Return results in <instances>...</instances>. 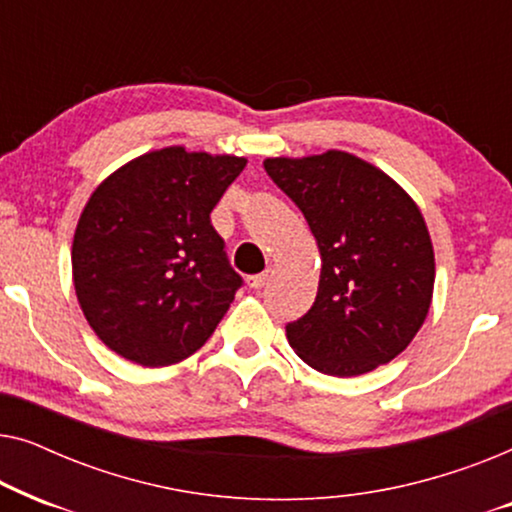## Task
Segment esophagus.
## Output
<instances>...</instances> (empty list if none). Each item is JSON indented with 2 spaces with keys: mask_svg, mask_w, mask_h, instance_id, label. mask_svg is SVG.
<instances>
[{
  "mask_svg": "<svg viewBox=\"0 0 512 512\" xmlns=\"http://www.w3.org/2000/svg\"><path fill=\"white\" fill-rule=\"evenodd\" d=\"M268 279H270V270H265V272H261V275H251L247 279V284L251 286V289H263V286L268 284Z\"/></svg>",
  "mask_w": 512,
  "mask_h": 512,
  "instance_id": "obj_1",
  "label": "esophagus"
}]
</instances>
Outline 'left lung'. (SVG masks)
I'll return each mask as SVG.
<instances>
[{
    "label": "left lung",
    "mask_w": 512,
    "mask_h": 512,
    "mask_svg": "<svg viewBox=\"0 0 512 512\" xmlns=\"http://www.w3.org/2000/svg\"><path fill=\"white\" fill-rule=\"evenodd\" d=\"M268 177L296 202L321 251L314 305L286 324L307 366L354 377L410 345L433 296V247L408 193L345 151L268 158Z\"/></svg>",
    "instance_id": "obj_1"
}]
</instances>
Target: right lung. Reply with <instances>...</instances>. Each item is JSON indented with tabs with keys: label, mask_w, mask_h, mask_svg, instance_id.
Here are the masks:
<instances>
[{
	"label": "right lung",
	"mask_w": 512,
	"mask_h": 512,
	"mask_svg": "<svg viewBox=\"0 0 512 512\" xmlns=\"http://www.w3.org/2000/svg\"><path fill=\"white\" fill-rule=\"evenodd\" d=\"M244 165L170 146L90 195L74 233V289L97 338L123 359L146 368L186 359L228 312L242 277L209 214Z\"/></svg>",
	"instance_id": "right-lung-1"
}]
</instances>
